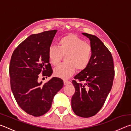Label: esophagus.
I'll return each mask as SVG.
<instances>
[{"label":"esophagus","instance_id":"esophagus-1","mask_svg":"<svg viewBox=\"0 0 131 131\" xmlns=\"http://www.w3.org/2000/svg\"><path fill=\"white\" fill-rule=\"evenodd\" d=\"M63 83L64 85H68V84H69L71 83V82L69 80H63Z\"/></svg>","mask_w":131,"mask_h":131}]
</instances>
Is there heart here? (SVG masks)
Returning a JSON list of instances; mask_svg holds the SVG:
<instances>
[{"instance_id":"1","label":"heart","mask_w":131,"mask_h":131,"mask_svg":"<svg viewBox=\"0 0 131 131\" xmlns=\"http://www.w3.org/2000/svg\"><path fill=\"white\" fill-rule=\"evenodd\" d=\"M59 47L50 46L48 50L50 62L57 65L65 55L66 62L59 64L54 70L55 76L62 79L70 77L75 70H83L87 68L91 61L92 50L89 44L76 35L70 34L59 39Z\"/></svg>"}]
</instances>
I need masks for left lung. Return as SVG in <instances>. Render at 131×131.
<instances>
[{"label": "left lung", "instance_id": "1", "mask_svg": "<svg viewBox=\"0 0 131 131\" xmlns=\"http://www.w3.org/2000/svg\"><path fill=\"white\" fill-rule=\"evenodd\" d=\"M90 40L92 50L91 61L73 80L75 92L71 101L72 108L77 116L88 118L96 114L102 107L113 85L114 77L112 54L98 37L82 33Z\"/></svg>", "mask_w": 131, "mask_h": 131}]
</instances>
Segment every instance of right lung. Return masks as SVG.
I'll return each mask as SVG.
<instances>
[{"mask_svg":"<svg viewBox=\"0 0 131 131\" xmlns=\"http://www.w3.org/2000/svg\"><path fill=\"white\" fill-rule=\"evenodd\" d=\"M57 30L33 34L13 52L10 63L11 89L18 105L28 114L41 116L50 109L53 98L63 85L62 80L52 77L43 84L39 74L50 77L52 69L48 50Z\"/></svg>","mask_w":131,"mask_h":131,"instance_id":"1","label":"right lung"}]
</instances>
